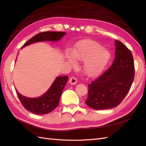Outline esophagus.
Segmentation results:
<instances>
[{
    "label": "esophagus",
    "mask_w": 146,
    "mask_h": 146,
    "mask_svg": "<svg viewBox=\"0 0 146 146\" xmlns=\"http://www.w3.org/2000/svg\"><path fill=\"white\" fill-rule=\"evenodd\" d=\"M69 83L71 84V85H76V84L77 83V78L74 77H72L69 79Z\"/></svg>",
    "instance_id": "34e87169"
}]
</instances>
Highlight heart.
<instances>
[{"label": "heart", "instance_id": "1", "mask_svg": "<svg viewBox=\"0 0 146 146\" xmlns=\"http://www.w3.org/2000/svg\"><path fill=\"white\" fill-rule=\"evenodd\" d=\"M102 47L95 41L85 39L78 44L72 54H67V60L72 66L77 65L76 60L84 61V72L89 77H96L103 71L110 58L109 51Z\"/></svg>", "mask_w": 146, "mask_h": 146}]
</instances>
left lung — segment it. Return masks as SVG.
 <instances>
[{
    "mask_svg": "<svg viewBox=\"0 0 146 146\" xmlns=\"http://www.w3.org/2000/svg\"><path fill=\"white\" fill-rule=\"evenodd\" d=\"M115 58L110 68L88 85L86 104L95 110L116 107L127 96L135 77L133 58L123 44L115 40Z\"/></svg>",
    "mask_w": 146,
    "mask_h": 146,
    "instance_id": "left-lung-1",
    "label": "left lung"
}]
</instances>
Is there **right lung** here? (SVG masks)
<instances>
[{
	"mask_svg": "<svg viewBox=\"0 0 146 146\" xmlns=\"http://www.w3.org/2000/svg\"><path fill=\"white\" fill-rule=\"evenodd\" d=\"M66 35L63 32H45L38 33L24 44L23 48L42 41H58ZM68 80V76L57 77L44 94L36 98H30L21 94L16 89L17 96L24 107L33 114H45L52 111L59 104L60 97Z\"/></svg>",
	"mask_w": 146,
	"mask_h": 146,
	"instance_id": "1",
	"label": "right lung"
}]
</instances>
